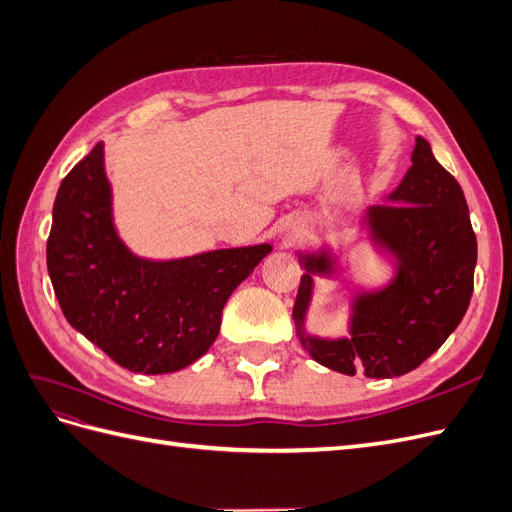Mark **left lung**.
Listing matches in <instances>:
<instances>
[{
  "label": "left lung",
  "mask_w": 512,
  "mask_h": 512,
  "mask_svg": "<svg viewBox=\"0 0 512 512\" xmlns=\"http://www.w3.org/2000/svg\"><path fill=\"white\" fill-rule=\"evenodd\" d=\"M389 203L395 205L369 207L367 224L371 239L399 260V271L384 290L356 297L348 339L305 335L309 273H331V258L303 256L307 273L292 309L299 339L314 361L346 376L356 367L367 378L408 374L446 342L472 299L476 235L466 196L425 138H416L412 166Z\"/></svg>",
  "instance_id": "1"
}]
</instances>
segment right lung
<instances>
[{
  "mask_svg": "<svg viewBox=\"0 0 512 512\" xmlns=\"http://www.w3.org/2000/svg\"><path fill=\"white\" fill-rule=\"evenodd\" d=\"M269 243L181 260H145L117 237L98 143L61 181L46 267L61 312L91 344L130 371L170 374L203 356L222 309Z\"/></svg>",
  "mask_w": 512,
  "mask_h": 512,
  "instance_id": "right-lung-1",
  "label": "right lung"
}]
</instances>
